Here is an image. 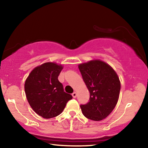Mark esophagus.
<instances>
[{
  "instance_id": "34e87169",
  "label": "esophagus",
  "mask_w": 148,
  "mask_h": 148,
  "mask_svg": "<svg viewBox=\"0 0 148 148\" xmlns=\"http://www.w3.org/2000/svg\"><path fill=\"white\" fill-rule=\"evenodd\" d=\"M72 97H73V98H76L77 94H76V92H74L72 94Z\"/></svg>"
}]
</instances>
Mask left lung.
<instances>
[{
	"instance_id": "left-lung-1",
	"label": "left lung",
	"mask_w": 148,
	"mask_h": 148,
	"mask_svg": "<svg viewBox=\"0 0 148 148\" xmlns=\"http://www.w3.org/2000/svg\"><path fill=\"white\" fill-rule=\"evenodd\" d=\"M78 68L90 92L89 101L81 104L85 117L101 121L108 116L118 101L121 84L116 72L100 60L79 64Z\"/></svg>"
}]
</instances>
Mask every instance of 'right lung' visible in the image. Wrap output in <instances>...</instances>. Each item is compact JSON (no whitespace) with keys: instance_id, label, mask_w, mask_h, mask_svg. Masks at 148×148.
Here are the masks:
<instances>
[{"instance_id":"1","label":"right lung","mask_w":148,"mask_h":148,"mask_svg":"<svg viewBox=\"0 0 148 148\" xmlns=\"http://www.w3.org/2000/svg\"><path fill=\"white\" fill-rule=\"evenodd\" d=\"M62 65L46 62L34 69L25 83L27 99L32 110L40 116L52 118L62 113L71 94L64 91L58 76Z\"/></svg>"}]
</instances>
